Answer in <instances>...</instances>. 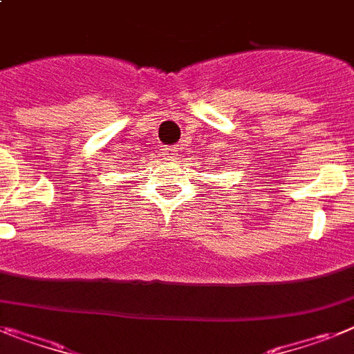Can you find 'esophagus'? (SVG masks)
<instances>
[{
    "label": "esophagus",
    "mask_w": 354,
    "mask_h": 354,
    "mask_svg": "<svg viewBox=\"0 0 354 354\" xmlns=\"http://www.w3.org/2000/svg\"><path fill=\"white\" fill-rule=\"evenodd\" d=\"M163 154H165V158H174L176 156V151H174V147H163Z\"/></svg>",
    "instance_id": "34e87169"
}]
</instances>
